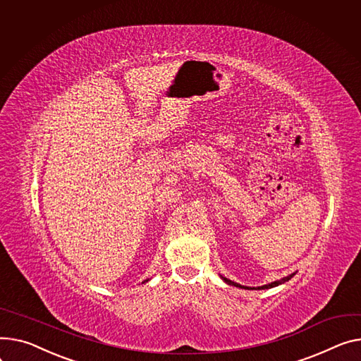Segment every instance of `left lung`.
<instances>
[{
	"label": "left lung",
	"instance_id": "8db88e82",
	"mask_svg": "<svg viewBox=\"0 0 361 361\" xmlns=\"http://www.w3.org/2000/svg\"><path fill=\"white\" fill-rule=\"evenodd\" d=\"M295 274H296V273H292V274L286 276V277H283V279H280V280L271 281V283H269V284H264V286H258V287H248V286H243V284L235 283V281H232V280H229V279H226V277H224V276H221V279H222L226 284H229V286H235V287H239V289H247V290H264V289H271V287H276V286H279V284H283V283H286V281H289Z\"/></svg>",
	"mask_w": 361,
	"mask_h": 361
}]
</instances>
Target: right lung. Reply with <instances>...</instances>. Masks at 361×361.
I'll list each match as a JSON object with an SVG mask.
<instances>
[{
    "label": "right lung",
    "mask_w": 361,
    "mask_h": 361,
    "mask_svg": "<svg viewBox=\"0 0 361 361\" xmlns=\"http://www.w3.org/2000/svg\"><path fill=\"white\" fill-rule=\"evenodd\" d=\"M149 280H151V279H147V280H145V281H142V283H147V281H149Z\"/></svg>",
    "instance_id": "add662e5"
}]
</instances>
